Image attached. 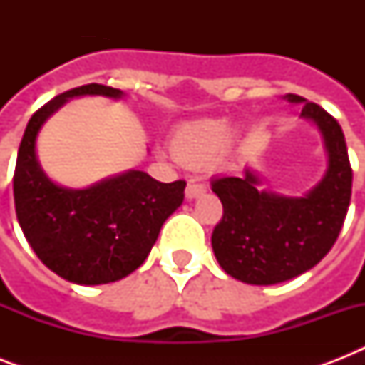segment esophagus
Masks as SVG:
<instances>
[{"label":"esophagus","instance_id":"obj_1","mask_svg":"<svg viewBox=\"0 0 365 365\" xmlns=\"http://www.w3.org/2000/svg\"><path fill=\"white\" fill-rule=\"evenodd\" d=\"M205 191H206L205 183H199L197 180H189L187 187H185V197H187V199H197V197H200Z\"/></svg>","mask_w":365,"mask_h":365}]
</instances>
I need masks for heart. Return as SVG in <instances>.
I'll return each instance as SVG.
<instances>
[{
  "label": "heart",
  "mask_w": 365,
  "mask_h": 365,
  "mask_svg": "<svg viewBox=\"0 0 365 365\" xmlns=\"http://www.w3.org/2000/svg\"><path fill=\"white\" fill-rule=\"evenodd\" d=\"M229 136L231 126L223 119H200L185 123L172 134V153L183 165H210L225 149Z\"/></svg>",
  "instance_id": "heart-1"
}]
</instances>
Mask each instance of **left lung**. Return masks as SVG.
I'll return each instance as SVG.
<instances>
[{
    "mask_svg": "<svg viewBox=\"0 0 365 365\" xmlns=\"http://www.w3.org/2000/svg\"><path fill=\"white\" fill-rule=\"evenodd\" d=\"M301 115L317 123L328 151L322 182L301 199L261 191L254 172L212 180L223 216L212 233L217 263L240 282L269 286L299 277L328 254L345 223L352 193V168L345 134L335 117L303 96Z\"/></svg>",
    "mask_w": 365,
    "mask_h": 365,
    "instance_id": "1",
    "label": "left lung"
}]
</instances>
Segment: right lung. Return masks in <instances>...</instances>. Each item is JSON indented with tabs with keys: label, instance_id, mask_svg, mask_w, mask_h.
<instances>
[{
	"label": "right lung",
	"instance_id": "obj_1",
	"mask_svg": "<svg viewBox=\"0 0 365 365\" xmlns=\"http://www.w3.org/2000/svg\"><path fill=\"white\" fill-rule=\"evenodd\" d=\"M121 91L98 83L54 96L31 115L20 142L13 176L14 210L37 257L58 277L94 286L121 280L142 265L163 223L183 202L185 182H157L130 170L88 189L53 183L36 159L41 125L71 96Z\"/></svg>",
	"mask_w": 365,
	"mask_h": 365
}]
</instances>
